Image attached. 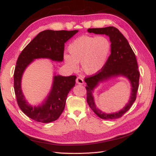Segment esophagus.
<instances>
[{"label":"esophagus","instance_id":"obj_1","mask_svg":"<svg viewBox=\"0 0 156 156\" xmlns=\"http://www.w3.org/2000/svg\"><path fill=\"white\" fill-rule=\"evenodd\" d=\"M76 83L78 84H84V80L81 77H78L76 78Z\"/></svg>","mask_w":156,"mask_h":156}]
</instances>
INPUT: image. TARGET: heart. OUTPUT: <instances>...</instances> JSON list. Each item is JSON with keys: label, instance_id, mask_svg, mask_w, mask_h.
<instances>
[{"label": "heart", "instance_id": "obj_1", "mask_svg": "<svg viewBox=\"0 0 156 156\" xmlns=\"http://www.w3.org/2000/svg\"><path fill=\"white\" fill-rule=\"evenodd\" d=\"M64 60L72 70L81 68L85 74L94 75L103 68L111 50V44L105 36L82 35L74 39L68 48Z\"/></svg>", "mask_w": 156, "mask_h": 156}]
</instances>
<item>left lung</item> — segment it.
Segmentation results:
<instances>
[{"label": "left lung", "instance_id": "left-lung-1", "mask_svg": "<svg viewBox=\"0 0 156 156\" xmlns=\"http://www.w3.org/2000/svg\"><path fill=\"white\" fill-rule=\"evenodd\" d=\"M88 32L94 34L106 35L111 43V55L101 70L97 74L84 79L87 86V102L98 117L103 119H115L121 117L129 110L135 99L140 80V72L136 57L128 41L118 29L114 27L88 29ZM122 76L130 82L132 88L129 101L120 111L112 114H106L96 107L93 94L94 90L100 83L112 77Z\"/></svg>", "mask_w": 156, "mask_h": 156}]
</instances>
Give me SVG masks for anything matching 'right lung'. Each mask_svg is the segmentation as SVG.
<instances>
[{"label":"right lung","instance_id":"add662e5","mask_svg":"<svg viewBox=\"0 0 156 156\" xmlns=\"http://www.w3.org/2000/svg\"><path fill=\"white\" fill-rule=\"evenodd\" d=\"M78 30L41 31L26 46L19 55L14 72V89L19 108L29 118L43 123L54 121L64 111L67 95L76 83V76L54 74L51 90L45 100L38 106L30 105L21 88V79L27 66L35 59L47 58L61 62L64 59L65 43Z\"/></svg>","mask_w":156,"mask_h":156}]
</instances>
